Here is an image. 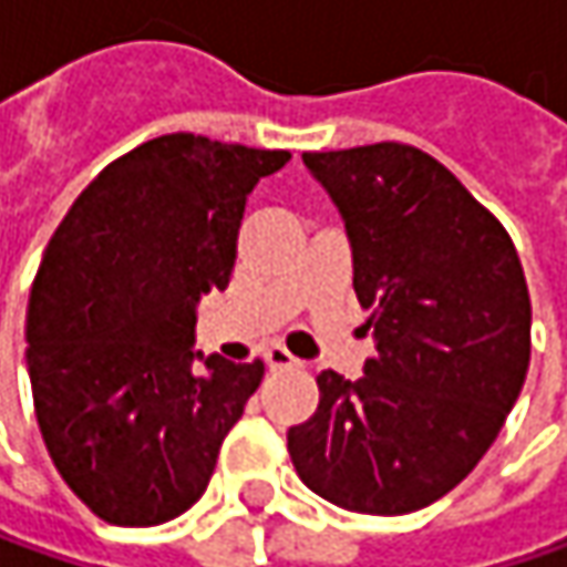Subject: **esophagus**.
Wrapping results in <instances>:
<instances>
[{
  "mask_svg": "<svg viewBox=\"0 0 567 567\" xmlns=\"http://www.w3.org/2000/svg\"><path fill=\"white\" fill-rule=\"evenodd\" d=\"M262 358H266V364L272 368V371H282V368H298L301 361L291 355L285 346H269L266 352H262Z\"/></svg>",
  "mask_w": 567,
  "mask_h": 567,
  "instance_id": "esophagus-1",
  "label": "esophagus"
}]
</instances>
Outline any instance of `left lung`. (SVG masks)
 Masks as SVG:
<instances>
[{
  "instance_id": "1",
  "label": "left lung",
  "mask_w": 567,
  "mask_h": 567,
  "mask_svg": "<svg viewBox=\"0 0 567 567\" xmlns=\"http://www.w3.org/2000/svg\"><path fill=\"white\" fill-rule=\"evenodd\" d=\"M352 244L374 355L317 378L288 429L301 482L330 505L396 517L473 473L529 368V291L505 225L454 174L403 142L305 152Z\"/></svg>"
}]
</instances>
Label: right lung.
<instances>
[{
    "mask_svg": "<svg viewBox=\"0 0 567 567\" xmlns=\"http://www.w3.org/2000/svg\"><path fill=\"white\" fill-rule=\"evenodd\" d=\"M288 158L158 136L107 164L50 237L28 308L34 412L101 520L155 527L203 498L266 368L196 352V305L228 288L247 196Z\"/></svg>",
    "mask_w": 567,
    "mask_h": 567,
    "instance_id": "right-lung-1",
    "label": "right lung"
}]
</instances>
